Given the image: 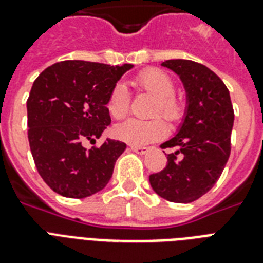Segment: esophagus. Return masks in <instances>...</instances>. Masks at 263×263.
<instances>
[{"mask_svg": "<svg viewBox=\"0 0 263 263\" xmlns=\"http://www.w3.org/2000/svg\"><path fill=\"white\" fill-rule=\"evenodd\" d=\"M131 150L132 152L138 153V154H146V153H148V150H150V148L142 147V146H131Z\"/></svg>", "mask_w": 263, "mask_h": 263, "instance_id": "esophagus-1", "label": "esophagus"}]
</instances>
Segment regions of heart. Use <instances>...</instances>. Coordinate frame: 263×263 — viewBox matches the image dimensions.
<instances>
[{"label":"heart","mask_w":263,"mask_h":263,"mask_svg":"<svg viewBox=\"0 0 263 263\" xmlns=\"http://www.w3.org/2000/svg\"><path fill=\"white\" fill-rule=\"evenodd\" d=\"M135 86L148 91L157 97L154 115H162L168 120H176L180 116V105L173 98L175 84L168 73L160 69H147L136 76ZM129 95L123 84H117L109 94L106 107L113 119H123L128 113ZM116 136L134 146L152 143L166 134V125L161 119L127 120L119 124L115 129Z\"/></svg>","instance_id":"b5f03b06"}]
</instances>
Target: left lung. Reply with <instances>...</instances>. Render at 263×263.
Wrapping results in <instances>:
<instances>
[{
	"mask_svg": "<svg viewBox=\"0 0 263 263\" xmlns=\"http://www.w3.org/2000/svg\"><path fill=\"white\" fill-rule=\"evenodd\" d=\"M179 76L185 90V110L175 136L161 147H175L164 171L150 175L156 194L190 203L210 191L231 154L233 115L231 95L213 71L191 60L161 64Z\"/></svg>",
	"mask_w": 263,
	"mask_h": 263,
	"instance_id": "left-lung-1",
	"label": "left lung"
}]
</instances>
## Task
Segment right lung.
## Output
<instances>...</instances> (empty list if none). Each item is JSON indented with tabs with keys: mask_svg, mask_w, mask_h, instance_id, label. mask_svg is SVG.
<instances>
[{
	"mask_svg": "<svg viewBox=\"0 0 263 263\" xmlns=\"http://www.w3.org/2000/svg\"><path fill=\"white\" fill-rule=\"evenodd\" d=\"M132 64L68 60L46 68L27 101L28 142L45 183L67 198H87L109 183L117 158L127 148L107 138L88 150L84 142L101 138L110 124L107 98Z\"/></svg>",
	"mask_w": 263,
	"mask_h": 263,
	"instance_id": "1",
	"label": "right lung"
}]
</instances>
